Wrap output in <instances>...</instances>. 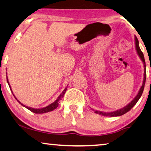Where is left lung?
Returning <instances> with one entry per match:
<instances>
[{
    "label": "left lung",
    "mask_w": 151,
    "mask_h": 151,
    "mask_svg": "<svg viewBox=\"0 0 151 151\" xmlns=\"http://www.w3.org/2000/svg\"><path fill=\"white\" fill-rule=\"evenodd\" d=\"M135 41H136V51L138 53V55L140 56V59L142 60V61L144 63V67H145V73H144V81H143V83L142 85L141 88L140 89V91H138V93L137 94V96L135 97L133 100L129 104H128L127 106H125V107L122 108V109H119L116 111H113V112H101V111H95L94 112L96 114H101V115L103 116H121L123 114H125L126 112H127L129 111H130L132 108L134 106V105L136 104L137 102H138L139 99L141 97L142 94L143 93L144 91V88H145V82H146V78H147V72H146V63H145V57H144L143 53L142 52L141 49L139 47V42L138 40L137 39V37H135Z\"/></svg>",
    "instance_id": "8db88e82"
}]
</instances>
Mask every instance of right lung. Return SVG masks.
Wrapping results in <instances>:
<instances>
[{"label":"right lung","mask_w":151,"mask_h":151,"mask_svg":"<svg viewBox=\"0 0 151 151\" xmlns=\"http://www.w3.org/2000/svg\"><path fill=\"white\" fill-rule=\"evenodd\" d=\"M6 80H7V83H8V84H9V86L10 89H11V86H10L9 83V81H8L7 76H6ZM66 89H67V87H66V88H65V89L64 90V91H62V93L61 94H60V95L59 96V97L58 98V99L55 101V102H53V103H51V104L48 105V106H46V107L42 108V109H34V108H30V107L26 106L25 105H24L23 104H22V103L20 102L19 100H17V99L16 98H15V96H14V97H15V98L16 99V100H17V102H19V104H21L22 106H23L26 107V109H28V110H30V111L31 112H34V113H36V114H42V113H45V112L52 111H53L54 109H55L56 108H57V107L58 106V105H59V101L61 100L62 98L63 97H64V95L65 94V92H66ZM11 92H12V93H13H13L12 90H11ZM13 96H14V95H13Z\"/></svg>","instance_id":"add662e5"}]
</instances>
